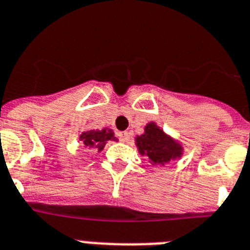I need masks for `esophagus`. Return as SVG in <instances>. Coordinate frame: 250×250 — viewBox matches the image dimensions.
I'll return each instance as SVG.
<instances>
[{"label": "esophagus", "instance_id": "obj_1", "mask_svg": "<svg viewBox=\"0 0 250 250\" xmlns=\"http://www.w3.org/2000/svg\"><path fill=\"white\" fill-rule=\"evenodd\" d=\"M118 137H119V140H121V141L127 142L129 140V133L127 131H122V132H119V133H118Z\"/></svg>", "mask_w": 250, "mask_h": 250}]
</instances>
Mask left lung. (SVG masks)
I'll list each match as a JSON object with an SVG mask.
<instances>
[{
    "mask_svg": "<svg viewBox=\"0 0 250 250\" xmlns=\"http://www.w3.org/2000/svg\"><path fill=\"white\" fill-rule=\"evenodd\" d=\"M135 142L140 155L148 157V163L152 165L164 167L183 156V145L165 133L155 122H148L145 125L144 133L136 136Z\"/></svg>",
    "mask_w": 250,
    "mask_h": 250,
    "instance_id": "left-lung-1",
    "label": "left lung"
}]
</instances>
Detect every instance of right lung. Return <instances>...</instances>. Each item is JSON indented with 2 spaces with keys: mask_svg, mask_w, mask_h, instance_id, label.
Here are the masks:
<instances>
[{
  "mask_svg": "<svg viewBox=\"0 0 250 250\" xmlns=\"http://www.w3.org/2000/svg\"><path fill=\"white\" fill-rule=\"evenodd\" d=\"M79 141L83 142L85 147L94 148L100 152L105 147L108 141H118V138L114 136L113 129L105 127L103 129H90V131L83 132L79 136Z\"/></svg>",
  "mask_w": 250,
  "mask_h": 250,
  "instance_id": "add662e5",
  "label": "right lung"
}]
</instances>
